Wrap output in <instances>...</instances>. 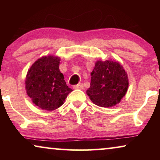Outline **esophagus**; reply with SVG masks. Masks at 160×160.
<instances>
[{"label": "esophagus", "mask_w": 160, "mask_h": 160, "mask_svg": "<svg viewBox=\"0 0 160 160\" xmlns=\"http://www.w3.org/2000/svg\"><path fill=\"white\" fill-rule=\"evenodd\" d=\"M84 88V84H76V85H74L73 86V89H82Z\"/></svg>", "instance_id": "obj_1"}]
</instances>
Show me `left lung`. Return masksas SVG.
Listing matches in <instances>:
<instances>
[{
  "mask_svg": "<svg viewBox=\"0 0 160 160\" xmlns=\"http://www.w3.org/2000/svg\"><path fill=\"white\" fill-rule=\"evenodd\" d=\"M91 76L90 87L87 94L91 101L98 106H114L128 92V73L119 62L98 60Z\"/></svg>",
  "mask_w": 160,
  "mask_h": 160,
  "instance_id": "1",
  "label": "left lung"
}]
</instances>
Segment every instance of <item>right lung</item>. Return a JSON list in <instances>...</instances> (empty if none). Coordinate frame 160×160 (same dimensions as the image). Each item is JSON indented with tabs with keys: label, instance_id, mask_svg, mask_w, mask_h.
<instances>
[{
	"label": "right lung",
	"instance_id": "1",
	"mask_svg": "<svg viewBox=\"0 0 160 160\" xmlns=\"http://www.w3.org/2000/svg\"><path fill=\"white\" fill-rule=\"evenodd\" d=\"M60 61L59 57L54 55L41 57L31 65L26 76V92L43 110L58 108L72 92L59 68Z\"/></svg>",
	"mask_w": 160,
	"mask_h": 160
}]
</instances>
